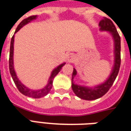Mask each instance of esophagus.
<instances>
[{
	"instance_id": "obj_1",
	"label": "esophagus",
	"mask_w": 131,
	"mask_h": 131,
	"mask_svg": "<svg viewBox=\"0 0 131 131\" xmlns=\"http://www.w3.org/2000/svg\"><path fill=\"white\" fill-rule=\"evenodd\" d=\"M67 59H68L69 62H72L74 60V56L72 54H69L67 56Z\"/></svg>"
}]
</instances>
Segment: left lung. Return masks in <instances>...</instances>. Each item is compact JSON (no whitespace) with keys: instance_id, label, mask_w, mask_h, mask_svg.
Returning a JSON list of instances; mask_svg holds the SVG:
<instances>
[{"instance_id":"1","label":"left lung","mask_w":131,"mask_h":131,"mask_svg":"<svg viewBox=\"0 0 131 131\" xmlns=\"http://www.w3.org/2000/svg\"><path fill=\"white\" fill-rule=\"evenodd\" d=\"M99 26L100 27V29L102 31H110L112 34L114 39V45H115V50H114V54H115V60H114V66L113 68L112 72L109 77V79L101 85H97V87L93 88H88L80 86L77 84H74L72 83L71 88L74 93L77 96L83 100H94L102 97L104 95L107 93L110 88L112 86L113 83L115 81L116 78L118 75L120 65H121V38L119 36L118 31H116L114 24L112 21L110 19L104 17L103 19L99 23ZM77 75V71L74 69L73 74H72V79Z\"/></svg>"}]
</instances>
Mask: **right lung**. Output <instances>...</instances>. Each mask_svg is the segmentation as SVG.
<instances>
[{"mask_svg":"<svg viewBox=\"0 0 131 131\" xmlns=\"http://www.w3.org/2000/svg\"><path fill=\"white\" fill-rule=\"evenodd\" d=\"M36 15H32L30 16L27 18L24 19L22 21L19 23L17 29H16L15 32H17L19 30L21 29V27L24 26L25 24H27V23H29V21H31L33 19L36 18ZM13 43H14V36H13L12 38H11V42H10V57H9V69H10V72L11 76L13 77V79L14 81V82L15 83L17 88H18L19 91L22 93L26 96L30 97H33V98H40L41 97H43L46 95L51 90L52 87V81L53 79L55 77V76L57 75L61 70V69L62 67L65 64V63H63L62 64H60V66H58L57 68H55L52 71L51 74V76L49 79V81L48 85H46V87L43 89H41L40 91H31L27 87H25L22 83H21L19 80L17 79V77L16 76L15 71L14 70V67H13V48H14V46H13Z\"/></svg>","mask_w":131,"mask_h":131,"instance_id":"right-lung-1","label":"right lung"}]
</instances>
